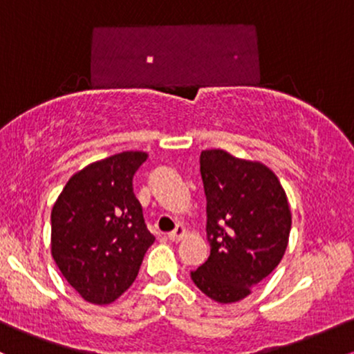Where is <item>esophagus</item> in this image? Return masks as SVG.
<instances>
[{
    "instance_id": "34e87169",
    "label": "esophagus",
    "mask_w": 354,
    "mask_h": 354,
    "mask_svg": "<svg viewBox=\"0 0 354 354\" xmlns=\"http://www.w3.org/2000/svg\"><path fill=\"white\" fill-rule=\"evenodd\" d=\"M185 236H186V230L183 225H178L176 228H174V231H171V233L168 234V238L171 239V241H181Z\"/></svg>"
}]
</instances>
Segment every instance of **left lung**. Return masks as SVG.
Instances as JSON below:
<instances>
[{"label":"left lung","mask_w":354,"mask_h":354,"mask_svg":"<svg viewBox=\"0 0 354 354\" xmlns=\"http://www.w3.org/2000/svg\"><path fill=\"white\" fill-rule=\"evenodd\" d=\"M200 171L211 253L191 271V279L214 301H241L283 259L291 230L290 203L278 176L259 161L205 149Z\"/></svg>","instance_id":"8db88e82"}]
</instances>
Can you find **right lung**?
Listing matches in <instances>:
<instances>
[{
    "label": "right lung",
    "mask_w": 354,
    "mask_h": 354,
    "mask_svg": "<svg viewBox=\"0 0 354 354\" xmlns=\"http://www.w3.org/2000/svg\"><path fill=\"white\" fill-rule=\"evenodd\" d=\"M148 160L123 151L75 173L51 211V254L84 301L109 304L131 286L154 236L133 193Z\"/></svg>",
    "instance_id": "add662e5"
}]
</instances>
